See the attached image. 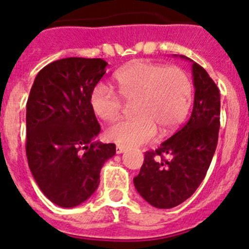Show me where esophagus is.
<instances>
[{
  "mask_svg": "<svg viewBox=\"0 0 249 249\" xmlns=\"http://www.w3.org/2000/svg\"><path fill=\"white\" fill-rule=\"evenodd\" d=\"M115 151H117L118 154H120V153H123V152L126 151V148H125V147H123V146H119V144H118L117 148H115Z\"/></svg>",
  "mask_w": 249,
  "mask_h": 249,
  "instance_id": "1",
  "label": "esophagus"
}]
</instances>
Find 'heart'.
<instances>
[{
	"label": "heart",
	"instance_id": "obj_1",
	"mask_svg": "<svg viewBox=\"0 0 249 249\" xmlns=\"http://www.w3.org/2000/svg\"><path fill=\"white\" fill-rule=\"evenodd\" d=\"M118 92L100 84L90 95L92 112L105 122L118 119L125 102L132 103L135 117L107 130V139L123 147H136L157 134L178 127L190 112L194 100L191 78L178 67L137 60L114 76Z\"/></svg>",
	"mask_w": 249,
	"mask_h": 249
}]
</instances>
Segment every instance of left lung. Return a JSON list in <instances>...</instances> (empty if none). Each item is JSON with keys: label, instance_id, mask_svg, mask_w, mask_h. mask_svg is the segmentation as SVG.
Returning a JSON list of instances; mask_svg holds the SVG:
<instances>
[{"label": "left lung", "instance_id": "8db88e82", "mask_svg": "<svg viewBox=\"0 0 249 249\" xmlns=\"http://www.w3.org/2000/svg\"><path fill=\"white\" fill-rule=\"evenodd\" d=\"M192 63L191 118L156 151L144 153L141 170L134 178L137 192L156 208H174L195 194L206 178L218 144L220 92L206 69Z\"/></svg>", "mask_w": 249, "mask_h": 249}]
</instances>
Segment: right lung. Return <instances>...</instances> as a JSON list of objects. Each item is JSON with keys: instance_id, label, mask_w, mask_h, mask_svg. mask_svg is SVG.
<instances>
[{"instance_id": "1", "label": "right lung", "mask_w": 249, "mask_h": 249, "mask_svg": "<svg viewBox=\"0 0 249 249\" xmlns=\"http://www.w3.org/2000/svg\"><path fill=\"white\" fill-rule=\"evenodd\" d=\"M101 58L54 60L36 75L26 102V158L41 191L63 208L79 206L97 190L114 143L95 141L101 126L90 95L106 73Z\"/></svg>"}]
</instances>
